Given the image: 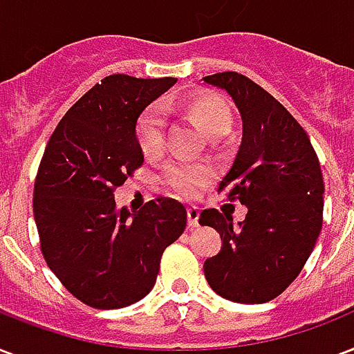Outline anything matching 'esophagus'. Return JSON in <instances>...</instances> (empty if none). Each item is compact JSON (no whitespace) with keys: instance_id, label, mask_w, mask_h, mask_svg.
Returning <instances> with one entry per match:
<instances>
[{"instance_id":"obj_1","label":"esophagus","mask_w":354,"mask_h":354,"mask_svg":"<svg viewBox=\"0 0 354 354\" xmlns=\"http://www.w3.org/2000/svg\"><path fill=\"white\" fill-rule=\"evenodd\" d=\"M197 220H199V208L188 207V225L197 227Z\"/></svg>"}]
</instances>
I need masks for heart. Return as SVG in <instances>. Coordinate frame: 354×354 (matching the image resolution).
Returning a JSON list of instances; mask_svg holds the SVG:
<instances>
[{
    "instance_id": "1",
    "label": "heart",
    "mask_w": 354,
    "mask_h": 354,
    "mask_svg": "<svg viewBox=\"0 0 354 354\" xmlns=\"http://www.w3.org/2000/svg\"><path fill=\"white\" fill-rule=\"evenodd\" d=\"M183 111L190 114L208 136L229 133L232 125V112L221 97L210 94L194 95L180 103ZM166 129L168 120L160 105H149L142 112L136 122V140L146 157H158L166 147ZM216 177L210 164L190 162L185 158H171L164 164L158 174L160 185L179 197H194L208 186Z\"/></svg>"
}]
</instances>
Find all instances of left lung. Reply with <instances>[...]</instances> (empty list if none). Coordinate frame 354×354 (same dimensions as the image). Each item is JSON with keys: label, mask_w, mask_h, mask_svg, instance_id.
<instances>
[{"label": "left lung", "mask_w": 354, "mask_h": 354, "mask_svg": "<svg viewBox=\"0 0 354 354\" xmlns=\"http://www.w3.org/2000/svg\"><path fill=\"white\" fill-rule=\"evenodd\" d=\"M203 81L225 90L242 116V142L218 192L248 207L240 227L216 208L201 212L199 223L223 240L205 262V277L223 299L268 303L299 275L322 231L319 160L305 129L251 79L221 72Z\"/></svg>", "instance_id": "8db88e82"}]
</instances>
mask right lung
Here are the masks:
<instances>
[{
	"label": "right lung",
	"mask_w": 354,
	"mask_h": 354,
	"mask_svg": "<svg viewBox=\"0 0 354 354\" xmlns=\"http://www.w3.org/2000/svg\"><path fill=\"white\" fill-rule=\"evenodd\" d=\"M175 83L105 77L66 112L38 166L32 212L44 259L92 308H123L146 297L164 249L186 229V208L175 199L157 197L134 214L114 201V190L144 164L138 116Z\"/></svg>",
	"instance_id": "add662e5"
}]
</instances>
